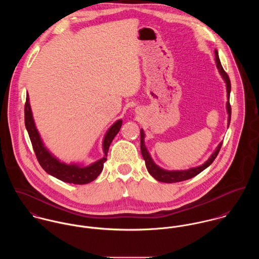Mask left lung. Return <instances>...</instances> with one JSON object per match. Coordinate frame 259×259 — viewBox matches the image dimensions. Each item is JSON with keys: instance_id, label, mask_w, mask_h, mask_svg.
Here are the masks:
<instances>
[{"instance_id": "left-lung-1", "label": "left lung", "mask_w": 259, "mask_h": 259, "mask_svg": "<svg viewBox=\"0 0 259 259\" xmlns=\"http://www.w3.org/2000/svg\"><path fill=\"white\" fill-rule=\"evenodd\" d=\"M215 54V62H217V67L220 71V73L222 74L224 81L226 82V91H227V104H226V108H227V113H228V125L230 122V117H231V107L229 104V96H230V89H231V84H230V79L228 74L225 73V71L222 68V64H221V60L219 57V52L215 50L214 51ZM145 133L143 130H141V150H142V154L143 157L146 161V165L148 168V172L158 182L161 183H168V184H172V183H180V182H184L186 180H189L195 176H197L198 174H200L202 170H204L207 166H209L212 161L215 159V157L218 156L221 148H222V143L219 145V147L215 149V151L211 154V156L208 158V160H206L202 165L197 166V167H193V168H189L187 170H165L162 169L160 167H158L153 160L151 159L149 153H148V149L145 146Z\"/></svg>"}]
</instances>
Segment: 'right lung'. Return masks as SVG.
I'll list each match as a JSON object with an SVG mask.
<instances>
[{"label":"right lung","instance_id":"right-lung-1","mask_svg":"<svg viewBox=\"0 0 259 259\" xmlns=\"http://www.w3.org/2000/svg\"><path fill=\"white\" fill-rule=\"evenodd\" d=\"M121 123H122V120L118 119L116 122H114L111 125L108 133L106 134L104 143H103V148L105 152V155L103 158H101L100 160L96 161L95 163L89 166L67 164V163L61 162L58 158L53 156L49 152V150L44 147V144L40 140V137L37 133L35 122H34L33 114H32L30 103H29V95H27V98H26L25 125L28 131L34 151L36 153L37 161L42 167V169H45L46 172L65 183L74 184V185H85L95 181L100 176V174L104 168V163L107 160L108 151H109L111 142L116 136V134L119 132Z\"/></svg>","mask_w":259,"mask_h":259}]
</instances>
